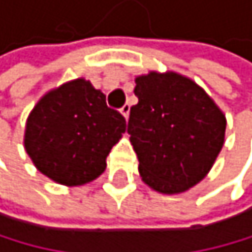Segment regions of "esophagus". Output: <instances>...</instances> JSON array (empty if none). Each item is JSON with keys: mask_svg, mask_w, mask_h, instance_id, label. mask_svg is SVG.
Here are the masks:
<instances>
[{"mask_svg": "<svg viewBox=\"0 0 252 252\" xmlns=\"http://www.w3.org/2000/svg\"><path fill=\"white\" fill-rule=\"evenodd\" d=\"M129 110H131V105H129V104H125L123 107H121V109H120V112L121 113H123V115H125V118L127 120V117H129Z\"/></svg>", "mask_w": 252, "mask_h": 252, "instance_id": "34e87169", "label": "esophagus"}]
</instances>
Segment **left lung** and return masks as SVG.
<instances>
[{
	"label": "left lung",
	"mask_w": 252,
	"mask_h": 252,
	"mask_svg": "<svg viewBox=\"0 0 252 252\" xmlns=\"http://www.w3.org/2000/svg\"><path fill=\"white\" fill-rule=\"evenodd\" d=\"M139 102L127 132L145 183L162 194L189 189L207 175L224 145L225 117L199 85L175 72L135 79Z\"/></svg>",
	"instance_id": "left-lung-1"
}]
</instances>
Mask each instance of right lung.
Wrapping results in <instances>:
<instances>
[{"label": "right lung", "mask_w": 252, "mask_h": 252, "mask_svg": "<svg viewBox=\"0 0 252 252\" xmlns=\"http://www.w3.org/2000/svg\"><path fill=\"white\" fill-rule=\"evenodd\" d=\"M126 131V120L83 79L47 93L30 113L25 150L44 175L80 186L105 170V158Z\"/></svg>", "instance_id": "1"}]
</instances>
